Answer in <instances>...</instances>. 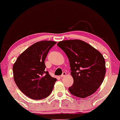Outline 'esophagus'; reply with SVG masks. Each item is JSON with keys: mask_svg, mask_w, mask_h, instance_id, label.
Here are the masks:
<instances>
[{"mask_svg": "<svg viewBox=\"0 0 120 120\" xmlns=\"http://www.w3.org/2000/svg\"><path fill=\"white\" fill-rule=\"evenodd\" d=\"M66 74H67V73H66L65 71H64V72L63 73V74H62L61 75V76H60V77H61V78L64 77L65 76V75H66Z\"/></svg>", "mask_w": 120, "mask_h": 120, "instance_id": "esophagus-1", "label": "esophagus"}]
</instances>
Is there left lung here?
<instances>
[{"label":"left lung","instance_id":"8db88e82","mask_svg":"<svg viewBox=\"0 0 120 120\" xmlns=\"http://www.w3.org/2000/svg\"><path fill=\"white\" fill-rule=\"evenodd\" d=\"M69 61L74 82L68 90L81 98L95 93L105 77V62L101 53L86 42L65 40L57 43Z\"/></svg>","mask_w":120,"mask_h":120}]
</instances>
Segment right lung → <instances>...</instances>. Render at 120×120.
<instances>
[{
  "label": "right lung",
  "mask_w": 120,
  "mask_h": 120,
  "mask_svg": "<svg viewBox=\"0 0 120 120\" xmlns=\"http://www.w3.org/2000/svg\"><path fill=\"white\" fill-rule=\"evenodd\" d=\"M56 43L49 41L35 43L23 52L13 65L15 83L22 93L32 99L49 96L57 81L45 71V63L49 49Z\"/></svg>",
  "instance_id": "right-lung-1"
}]
</instances>
